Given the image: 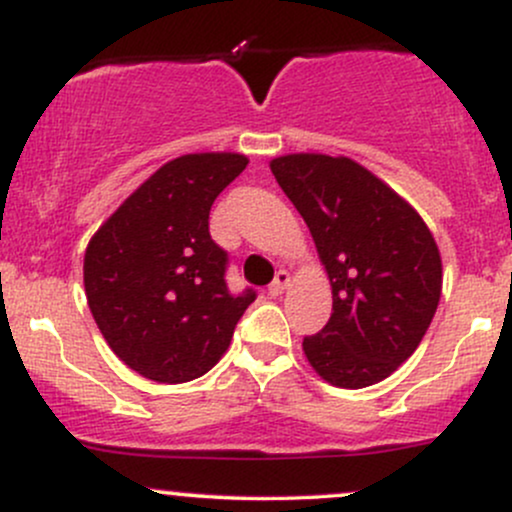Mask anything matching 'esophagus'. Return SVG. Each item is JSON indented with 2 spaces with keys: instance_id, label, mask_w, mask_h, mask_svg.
<instances>
[{
  "instance_id": "obj_1",
  "label": "esophagus",
  "mask_w": 512,
  "mask_h": 512,
  "mask_svg": "<svg viewBox=\"0 0 512 512\" xmlns=\"http://www.w3.org/2000/svg\"><path fill=\"white\" fill-rule=\"evenodd\" d=\"M289 286H291V274L281 269V272H276L272 284H269V296H281Z\"/></svg>"
}]
</instances>
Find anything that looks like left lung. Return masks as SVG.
<instances>
[{
    "instance_id": "left-lung-1",
    "label": "left lung",
    "mask_w": 512,
    "mask_h": 512,
    "mask_svg": "<svg viewBox=\"0 0 512 512\" xmlns=\"http://www.w3.org/2000/svg\"><path fill=\"white\" fill-rule=\"evenodd\" d=\"M308 223L332 286V317L303 339L325 383L361 390L414 354L436 315L443 262L431 228L402 195L349 156L269 161Z\"/></svg>"
}]
</instances>
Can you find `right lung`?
Wrapping results in <instances>:
<instances>
[{"mask_svg":"<svg viewBox=\"0 0 512 512\" xmlns=\"http://www.w3.org/2000/svg\"><path fill=\"white\" fill-rule=\"evenodd\" d=\"M248 163L236 151L173 158L88 240V308L115 356L144 378L178 385L207 373L255 301L228 293L226 252L209 236L211 204Z\"/></svg>","mask_w":512,"mask_h":512,"instance_id":"obj_1","label":"right lung"}]
</instances>
